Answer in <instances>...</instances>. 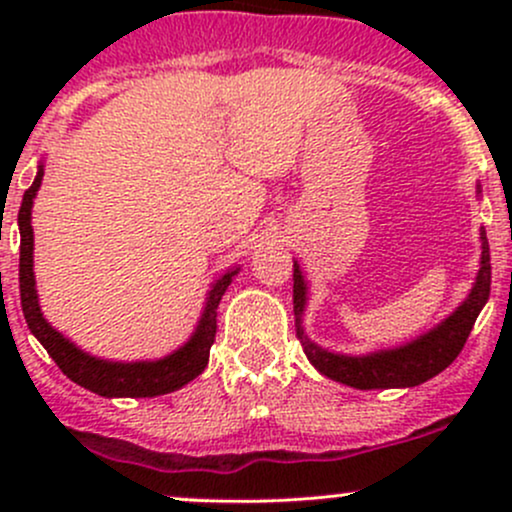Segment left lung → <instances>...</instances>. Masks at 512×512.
Returning a JSON list of instances; mask_svg holds the SVG:
<instances>
[{
	"instance_id": "obj_1",
	"label": "left lung",
	"mask_w": 512,
	"mask_h": 512,
	"mask_svg": "<svg viewBox=\"0 0 512 512\" xmlns=\"http://www.w3.org/2000/svg\"><path fill=\"white\" fill-rule=\"evenodd\" d=\"M491 293V255L489 240L481 231V269L472 293L448 320L436 330L407 346L378 351L370 356H339L325 351L305 337L301 315L305 305V281L298 264H293V315H296V337L301 339L305 356L327 378L351 385L356 390H387V387H414L431 380L440 370L455 361L472 332L474 322L489 301Z\"/></svg>"
}]
</instances>
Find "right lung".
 Instances as JSON below:
<instances>
[{
	"label": "right lung",
	"mask_w": 512,
	"mask_h": 512,
	"mask_svg": "<svg viewBox=\"0 0 512 512\" xmlns=\"http://www.w3.org/2000/svg\"><path fill=\"white\" fill-rule=\"evenodd\" d=\"M40 180H43V168L35 175L33 185L23 195L19 209V231H21V260H19V286H21V308L28 322V330L35 334L40 344L48 349L52 361L76 385L96 392L101 397H156L166 392L178 390L202 373L209 361V349L216 337V308H219L221 296L226 293L228 284L238 269L226 272L209 291L207 308H204L202 320H199L197 332L182 349L175 351L161 361H139V363H113L101 361L96 356H88L81 349L64 339L60 332L52 330L45 322L38 308V293H35L33 279V226H31V207L33 197L38 192Z\"/></svg>",
	"instance_id": "1"
}]
</instances>
